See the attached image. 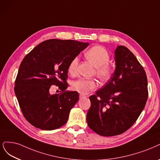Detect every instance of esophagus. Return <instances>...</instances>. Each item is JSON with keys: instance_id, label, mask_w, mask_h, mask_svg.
Here are the masks:
<instances>
[{"instance_id": "1", "label": "esophagus", "mask_w": 160, "mask_h": 160, "mask_svg": "<svg viewBox=\"0 0 160 160\" xmlns=\"http://www.w3.org/2000/svg\"><path fill=\"white\" fill-rule=\"evenodd\" d=\"M83 98H86V97H85V95H82V94H80V95H79V98H80V99Z\"/></svg>"}]
</instances>
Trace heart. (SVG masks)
Returning a JSON list of instances; mask_svg holds the SVG:
<instances>
[{
	"instance_id": "1",
	"label": "heart",
	"mask_w": 160,
	"mask_h": 160,
	"mask_svg": "<svg viewBox=\"0 0 160 160\" xmlns=\"http://www.w3.org/2000/svg\"><path fill=\"white\" fill-rule=\"evenodd\" d=\"M85 56L96 67L95 74L101 81H105L110 79L113 73V68L108 63L110 55L107 49L102 46H96L88 50ZM79 64V58H74L70 62L68 66V71L71 75L77 73ZM97 83L94 79L80 78L75 81L71 88L75 91L81 94H86L88 92L95 89Z\"/></svg>"
}]
</instances>
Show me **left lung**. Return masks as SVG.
<instances>
[{
  "label": "left lung",
  "instance_id": "obj_1",
  "mask_svg": "<svg viewBox=\"0 0 160 160\" xmlns=\"http://www.w3.org/2000/svg\"><path fill=\"white\" fill-rule=\"evenodd\" d=\"M115 71L107 83L90 96L87 114L89 127L103 136L119 135L132 126L144 108L148 97L145 71L124 46L114 52Z\"/></svg>",
  "mask_w": 160,
  "mask_h": 160
}]
</instances>
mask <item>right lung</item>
I'll return each mask as SVG.
<instances>
[{
    "mask_svg": "<svg viewBox=\"0 0 160 160\" xmlns=\"http://www.w3.org/2000/svg\"><path fill=\"white\" fill-rule=\"evenodd\" d=\"M89 45L71 40H48L24 57L16 78L14 92L22 112L32 125L52 130L67 122L71 109L79 100L78 92L66 91L68 66ZM53 84L62 92L51 95L49 89Z\"/></svg>",
    "mask_w": 160,
    "mask_h": 160,
    "instance_id": "right-lung-1",
    "label": "right lung"
}]
</instances>
